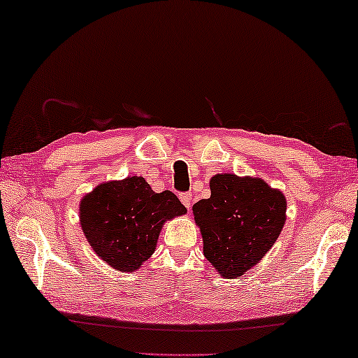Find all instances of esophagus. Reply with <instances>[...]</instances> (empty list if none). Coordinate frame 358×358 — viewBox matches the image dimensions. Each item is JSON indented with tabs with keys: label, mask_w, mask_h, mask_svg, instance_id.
Here are the masks:
<instances>
[{
	"label": "esophagus",
	"mask_w": 358,
	"mask_h": 358,
	"mask_svg": "<svg viewBox=\"0 0 358 358\" xmlns=\"http://www.w3.org/2000/svg\"><path fill=\"white\" fill-rule=\"evenodd\" d=\"M179 198H180V201H182V205L187 208V210H190V206H192V194L190 192H185V194H180L179 195Z\"/></svg>",
	"instance_id": "34e87169"
}]
</instances>
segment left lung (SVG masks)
<instances>
[{"label":"left lung","mask_w":358,"mask_h":358,"mask_svg":"<svg viewBox=\"0 0 358 358\" xmlns=\"http://www.w3.org/2000/svg\"><path fill=\"white\" fill-rule=\"evenodd\" d=\"M211 196L196 201L203 252L224 278L241 277L272 248L287 221V198L261 178L224 173L210 180Z\"/></svg>","instance_id":"1"}]
</instances>
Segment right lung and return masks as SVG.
I'll use <instances>...</instances> for the list:
<instances>
[{
  "instance_id": "1",
  "label": "right lung",
  "mask_w": 358,
  "mask_h": 358,
  "mask_svg": "<svg viewBox=\"0 0 358 358\" xmlns=\"http://www.w3.org/2000/svg\"><path fill=\"white\" fill-rule=\"evenodd\" d=\"M187 210L173 192L157 194L141 176L99 184L81 198L80 224L96 255L120 272H134L153 255L168 219Z\"/></svg>"
}]
</instances>
